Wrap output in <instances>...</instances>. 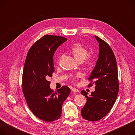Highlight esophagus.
Listing matches in <instances>:
<instances>
[{"instance_id":"esophagus-1","label":"esophagus","mask_w":135,"mask_h":135,"mask_svg":"<svg viewBox=\"0 0 135 135\" xmlns=\"http://www.w3.org/2000/svg\"><path fill=\"white\" fill-rule=\"evenodd\" d=\"M72 90V91H73V92H75V93H78V92H79L78 90V89H76V88H73Z\"/></svg>"}]
</instances>
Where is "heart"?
Returning <instances> with one entry per match:
<instances>
[{
	"instance_id": "1",
	"label": "heart",
	"mask_w": 135,
	"mask_h": 135,
	"mask_svg": "<svg viewBox=\"0 0 135 135\" xmlns=\"http://www.w3.org/2000/svg\"><path fill=\"white\" fill-rule=\"evenodd\" d=\"M71 52L73 55L75 59L79 62H83L85 60V64L87 67H91L94 63V58L91 56L88 55V50L80 45H76L71 50ZM61 59L59 58V60ZM81 76V73H77L75 76H73V79L75 80L76 78Z\"/></svg>"
}]
</instances>
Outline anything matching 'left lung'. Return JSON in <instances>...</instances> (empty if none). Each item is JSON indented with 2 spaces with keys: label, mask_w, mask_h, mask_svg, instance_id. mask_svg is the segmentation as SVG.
Returning a JSON list of instances; mask_svg holds the SVG:
<instances>
[{
  "label": "left lung",
  "mask_w": 135,
  "mask_h": 135,
  "mask_svg": "<svg viewBox=\"0 0 135 135\" xmlns=\"http://www.w3.org/2000/svg\"><path fill=\"white\" fill-rule=\"evenodd\" d=\"M99 44L98 59L92 71L89 80L93 81L95 91L90 96L84 90L81 94L87 101L81 109L82 117L87 120L96 122L107 115L114 105L119 92L117 64L115 55L110 46L97 36H95Z\"/></svg>",
  "instance_id": "8db88e82"
}]
</instances>
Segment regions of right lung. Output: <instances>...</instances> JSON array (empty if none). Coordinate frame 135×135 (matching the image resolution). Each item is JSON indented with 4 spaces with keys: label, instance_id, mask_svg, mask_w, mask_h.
Returning a JSON list of instances; mask_svg holds the SVG:
<instances>
[{
    "label": "right lung",
    "instance_id": "1",
    "mask_svg": "<svg viewBox=\"0 0 135 135\" xmlns=\"http://www.w3.org/2000/svg\"><path fill=\"white\" fill-rule=\"evenodd\" d=\"M67 39L45 35L28 52L22 75V91L30 110L39 119L50 122L61 115L63 103L70 93L67 86L54 92L47 81L55 72V51Z\"/></svg>",
    "mask_w": 135,
    "mask_h": 135
}]
</instances>
